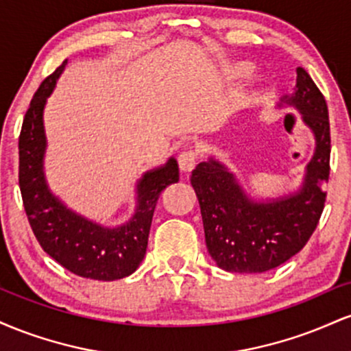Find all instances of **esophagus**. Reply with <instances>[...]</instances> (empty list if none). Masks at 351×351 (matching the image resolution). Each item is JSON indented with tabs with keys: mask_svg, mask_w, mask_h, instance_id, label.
I'll return each mask as SVG.
<instances>
[{
	"mask_svg": "<svg viewBox=\"0 0 351 351\" xmlns=\"http://www.w3.org/2000/svg\"><path fill=\"white\" fill-rule=\"evenodd\" d=\"M196 162H198V153H196L195 150H186L178 156L180 168H181V171H184V173L191 171L193 168L196 167Z\"/></svg>",
	"mask_w": 351,
	"mask_h": 351,
	"instance_id": "esophagus-1",
	"label": "esophagus"
}]
</instances>
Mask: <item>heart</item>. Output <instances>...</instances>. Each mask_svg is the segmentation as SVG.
Segmentation results:
<instances>
[{"mask_svg": "<svg viewBox=\"0 0 351 351\" xmlns=\"http://www.w3.org/2000/svg\"><path fill=\"white\" fill-rule=\"evenodd\" d=\"M251 71H252V66H251V64H247V62L236 64V66H231V67H228V69H226L228 75H229V77H232V79L249 75V74H251Z\"/></svg>", "mask_w": 351, "mask_h": 351, "instance_id": "1", "label": "heart"}]
</instances>
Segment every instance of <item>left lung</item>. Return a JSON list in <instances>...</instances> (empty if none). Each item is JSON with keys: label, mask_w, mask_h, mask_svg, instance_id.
<instances>
[{"label": "left lung", "mask_w": 351, "mask_h": 351, "mask_svg": "<svg viewBox=\"0 0 351 351\" xmlns=\"http://www.w3.org/2000/svg\"><path fill=\"white\" fill-rule=\"evenodd\" d=\"M280 100L300 112L315 136V152L295 193L256 201L215 158L201 162L191 173L208 251L228 272L261 274L284 264L307 244L324 211L330 175L327 102L304 67H297L293 94Z\"/></svg>", "instance_id": "left-lung-1"}]
</instances>
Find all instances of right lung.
Returning a JSON list of instances; mask_svg holds the SVG:
<instances>
[{
  "label": "right lung",
  "instance_id": "1",
  "mask_svg": "<svg viewBox=\"0 0 351 351\" xmlns=\"http://www.w3.org/2000/svg\"><path fill=\"white\" fill-rule=\"evenodd\" d=\"M67 60L43 80L31 100L19 135V188L36 239L54 261L86 279L117 280L130 276L143 261L160 193L180 180L178 163L147 171L136 183V208L130 221L107 228L77 215L51 193L44 175L46 132L43 114Z\"/></svg>",
  "mask_w": 351,
  "mask_h": 351
}]
</instances>
